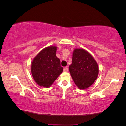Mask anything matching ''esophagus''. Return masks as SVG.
Instances as JSON below:
<instances>
[{
  "label": "esophagus",
  "mask_w": 126,
  "mask_h": 126,
  "mask_svg": "<svg viewBox=\"0 0 126 126\" xmlns=\"http://www.w3.org/2000/svg\"><path fill=\"white\" fill-rule=\"evenodd\" d=\"M68 71V68L67 67H65V68H63V72H67Z\"/></svg>",
  "instance_id": "esophagus-1"
}]
</instances>
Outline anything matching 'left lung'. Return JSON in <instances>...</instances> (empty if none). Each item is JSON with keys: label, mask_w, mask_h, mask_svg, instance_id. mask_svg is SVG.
<instances>
[{"label": "left lung", "mask_w": 126, "mask_h": 126, "mask_svg": "<svg viewBox=\"0 0 126 126\" xmlns=\"http://www.w3.org/2000/svg\"><path fill=\"white\" fill-rule=\"evenodd\" d=\"M69 70L74 82L81 89L90 87L99 74L97 62L90 53L83 49L74 50L72 63Z\"/></svg>", "instance_id": "obj_1"}]
</instances>
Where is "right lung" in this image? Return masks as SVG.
<instances>
[{
	"label": "right lung",
	"instance_id": "obj_1",
	"mask_svg": "<svg viewBox=\"0 0 126 126\" xmlns=\"http://www.w3.org/2000/svg\"><path fill=\"white\" fill-rule=\"evenodd\" d=\"M57 46H50L42 49L32 60L31 71L38 85L49 88L63 71L60 60L56 56Z\"/></svg>",
	"mask_w": 126,
	"mask_h": 126
}]
</instances>
